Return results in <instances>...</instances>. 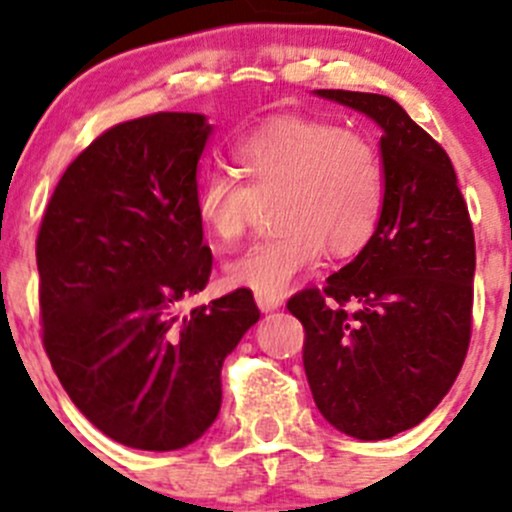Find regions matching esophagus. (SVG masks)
<instances>
[{"label":"esophagus","instance_id":"obj_1","mask_svg":"<svg viewBox=\"0 0 512 512\" xmlns=\"http://www.w3.org/2000/svg\"><path fill=\"white\" fill-rule=\"evenodd\" d=\"M255 302H257V307H260V312H275V309L282 307V297H280V294H262V292H257L255 294Z\"/></svg>","mask_w":512,"mask_h":512}]
</instances>
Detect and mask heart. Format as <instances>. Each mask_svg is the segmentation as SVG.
<instances>
[{
  "label": "heart",
  "instance_id": "heart-1",
  "mask_svg": "<svg viewBox=\"0 0 512 512\" xmlns=\"http://www.w3.org/2000/svg\"><path fill=\"white\" fill-rule=\"evenodd\" d=\"M237 175L208 173L195 215L218 245H232L255 220L257 203L275 200L280 232L227 262L230 285L280 294L322 257L366 247L386 205V165L364 133L319 118H277L237 138Z\"/></svg>",
  "mask_w": 512,
  "mask_h": 512
}]
</instances>
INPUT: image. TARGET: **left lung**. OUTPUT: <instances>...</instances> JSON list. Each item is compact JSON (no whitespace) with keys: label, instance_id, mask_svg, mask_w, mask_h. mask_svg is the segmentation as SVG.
Returning a JSON list of instances; mask_svg holds the SVG:
<instances>
[{"label":"left lung","instance_id":"obj_1","mask_svg":"<svg viewBox=\"0 0 512 512\" xmlns=\"http://www.w3.org/2000/svg\"><path fill=\"white\" fill-rule=\"evenodd\" d=\"M314 94L381 128L386 205L364 250L324 289L294 294L287 309L304 327V371L319 414L347 436L381 441L418 426L461 371L476 240L451 158L394 98Z\"/></svg>","mask_w":512,"mask_h":512}]
</instances>
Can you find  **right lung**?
<instances>
[{
    "mask_svg": "<svg viewBox=\"0 0 512 512\" xmlns=\"http://www.w3.org/2000/svg\"><path fill=\"white\" fill-rule=\"evenodd\" d=\"M203 113L118 123L66 168L39 237L44 349L98 431L178 451L218 418L225 356L260 319L250 289L178 314L213 255L195 215Z\"/></svg>",
    "mask_w": 512,
    "mask_h": 512,
    "instance_id": "right-lung-1",
    "label": "right lung"
}]
</instances>
